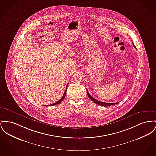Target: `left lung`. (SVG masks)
Here are the masks:
<instances>
[{
  "mask_svg": "<svg viewBox=\"0 0 156 156\" xmlns=\"http://www.w3.org/2000/svg\"><path fill=\"white\" fill-rule=\"evenodd\" d=\"M133 46L135 47V48H136V46H134V44H133ZM87 95H88V97L92 101H93L94 103H95V104H98V105H101V106L107 107V106H110V105H112L117 104H118V103L119 102H115V103H107V102H104L98 101L97 100H95L94 98H93V97H92L91 95L90 94L89 92L88 91V90H87Z\"/></svg>",
  "mask_w": 156,
  "mask_h": 156,
  "instance_id": "1",
  "label": "left lung"
}]
</instances>
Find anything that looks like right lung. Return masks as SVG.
I'll list each match as a JSON object with an SVG mask.
<instances>
[{
	"instance_id": "right-lung-1",
	"label": "right lung",
	"mask_w": 156,
	"mask_h": 156,
	"mask_svg": "<svg viewBox=\"0 0 156 156\" xmlns=\"http://www.w3.org/2000/svg\"><path fill=\"white\" fill-rule=\"evenodd\" d=\"M68 83L67 84V86H66V90H65V91L64 94V95H63V96L62 97V98L59 100V101H57V102H56L55 103H54V104H50V105H44V106H52V105H56V104H59L60 102H61L62 101L64 100L65 98V95H66V90H67V87H68Z\"/></svg>"
}]
</instances>
